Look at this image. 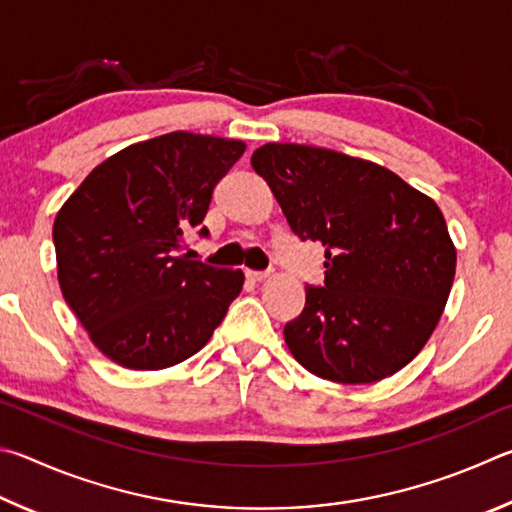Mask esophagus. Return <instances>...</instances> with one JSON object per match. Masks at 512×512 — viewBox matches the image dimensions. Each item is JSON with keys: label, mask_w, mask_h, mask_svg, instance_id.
<instances>
[{"label": "esophagus", "mask_w": 512, "mask_h": 512, "mask_svg": "<svg viewBox=\"0 0 512 512\" xmlns=\"http://www.w3.org/2000/svg\"><path fill=\"white\" fill-rule=\"evenodd\" d=\"M245 274H247V279L254 281V283H261V281L267 279V276H270L267 272H254V270H247Z\"/></svg>", "instance_id": "obj_1"}]
</instances>
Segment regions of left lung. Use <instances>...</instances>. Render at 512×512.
Listing matches in <instances>:
<instances>
[{
    "label": "left lung",
    "instance_id": "1",
    "mask_svg": "<svg viewBox=\"0 0 512 512\" xmlns=\"http://www.w3.org/2000/svg\"><path fill=\"white\" fill-rule=\"evenodd\" d=\"M301 240L326 247L324 288L283 337L303 369L371 384L423 351L456 272V247L432 197L393 170L344 152L265 143L251 155Z\"/></svg>",
    "mask_w": 512,
    "mask_h": 512
}]
</instances>
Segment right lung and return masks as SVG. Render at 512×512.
I'll return each mask as SVG.
<instances>
[{"label":"right lung","instance_id":"1","mask_svg":"<svg viewBox=\"0 0 512 512\" xmlns=\"http://www.w3.org/2000/svg\"><path fill=\"white\" fill-rule=\"evenodd\" d=\"M245 141L168 132L98 164L53 222L58 283L92 344L114 364L159 371L209 342L242 270L179 254Z\"/></svg>","mask_w":512,"mask_h":512}]
</instances>
